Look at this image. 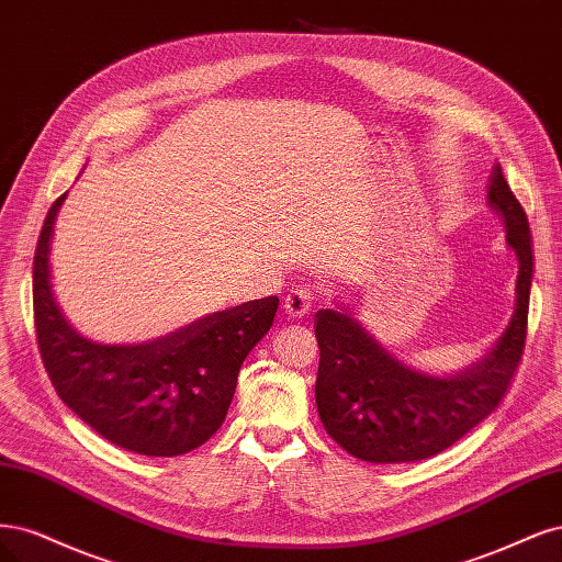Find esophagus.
I'll use <instances>...</instances> for the list:
<instances>
[{
  "instance_id": "esophagus-1",
  "label": "esophagus",
  "mask_w": 562,
  "mask_h": 562,
  "mask_svg": "<svg viewBox=\"0 0 562 562\" xmlns=\"http://www.w3.org/2000/svg\"><path fill=\"white\" fill-rule=\"evenodd\" d=\"M313 289L305 286V284H299V286H292L289 289V294L284 296V311L289 317H305L307 313H311L313 307Z\"/></svg>"
}]
</instances>
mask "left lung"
I'll use <instances>...</instances> for the list:
<instances>
[{"mask_svg":"<svg viewBox=\"0 0 562 562\" xmlns=\"http://www.w3.org/2000/svg\"><path fill=\"white\" fill-rule=\"evenodd\" d=\"M487 203L516 251L518 280L509 327L479 364L456 375H431L390 355L346 311H317L315 402L324 429L350 456L375 464L437 456L485 420L509 390L528 334L532 238L499 166L493 168Z\"/></svg>","mask_w":562,"mask_h":562,"instance_id":"left-lung-1","label":"left lung"}]
</instances>
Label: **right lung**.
<instances>
[{
    "mask_svg": "<svg viewBox=\"0 0 562 562\" xmlns=\"http://www.w3.org/2000/svg\"><path fill=\"white\" fill-rule=\"evenodd\" d=\"M65 198L46 214L32 266L34 327L50 383L114 446L149 458L184 456L224 425L238 371L273 327L280 299L247 301L135 346L88 340L50 292V238Z\"/></svg>",
    "mask_w": 562,
    "mask_h": 562,
    "instance_id": "1",
    "label": "right lung"
}]
</instances>
